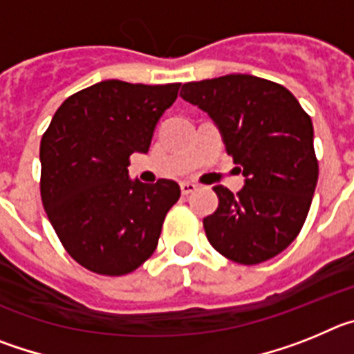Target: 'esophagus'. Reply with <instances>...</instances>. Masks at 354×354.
<instances>
[{"label": "esophagus", "instance_id": "obj_1", "mask_svg": "<svg viewBox=\"0 0 354 354\" xmlns=\"http://www.w3.org/2000/svg\"><path fill=\"white\" fill-rule=\"evenodd\" d=\"M195 189H196V184H193V183L180 184V193H183V195H189V193H193Z\"/></svg>", "mask_w": 354, "mask_h": 354}]
</instances>
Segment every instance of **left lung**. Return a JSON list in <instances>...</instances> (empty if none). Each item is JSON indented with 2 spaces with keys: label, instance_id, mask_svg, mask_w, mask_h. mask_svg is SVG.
Returning <instances> with one entry per match:
<instances>
[{
  "label": "left lung",
  "instance_id": "left-lung-1",
  "mask_svg": "<svg viewBox=\"0 0 354 354\" xmlns=\"http://www.w3.org/2000/svg\"><path fill=\"white\" fill-rule=\"evenodd\" d=\"M180 95L216 122L246 179L237 195L214 187L209 243L237 264L270 261L298 237L312 204L319 165L310 117L286 86L250 74L184 83Z\"/></svg>",
  "mask_w": 354,
  "mask_h": 354
}]
</instances>
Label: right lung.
I'll list each match as a JSON object with an SVG mask.
<instances>
[{
    "label": "right lung",
    "mask_w": 354,
    "mask_h": 354,
    "mask_svg": "<svg viewBox=\"0 0 354 354\" xmlns=\"http://www.w3.org/2000/svg\"><path fill=\"white\" fill-rule=\"evenodd\" d=\"M180 83L108 80L67 97L40 142V196L64 248L77 264L122 277L158 246L179 184L129 179V156L147 152Z\"/></svg>",
    "instance_id": "1"
}]
</instances>
